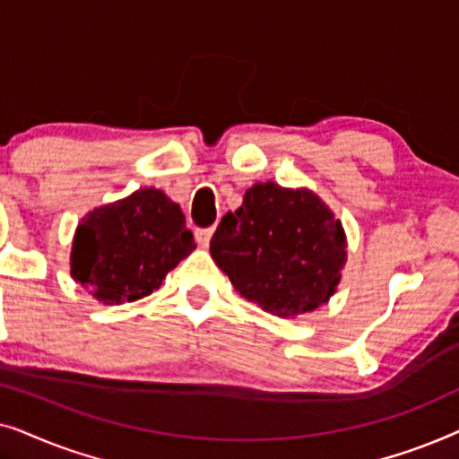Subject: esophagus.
Instances as JSON below:
<instances>
[{
  "label": "esophagus",
  "instance_id": "esophagus-1",
  "mask_svg": "<svg viewBox=\"0 0 459 459\" xmlns=\"http://www.w3.org/2000/svg\"><path fill=\"white\" fill-rule=\"evenodd\" d=\"M212 231H215V228H198L196 230V240H198L200 247H206V244L211 242Z\"/></svg>",
  "mask_w": 459,
  "mask_h": 459
}]
</instances>
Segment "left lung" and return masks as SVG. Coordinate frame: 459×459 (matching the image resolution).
Instances as JSON below:
<instances>
[{
  "label": "left lung",
  "mask_w": 459,
  "mask_h": 459,
  "mask_svg": "<svg viewBox=\"0 0 459 459\" xmlns=\"http://www.w3.org/2000/svg\"><path fill=\"white\" fill-rule=\"evenodd\" d=\"M211 256L244 299L280 317L317 309L347 261L342 225L316 194L255 184L211 240Z\"/></svg>",
  "instance_id": "obj_1"
}]
</instances>
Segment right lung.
Returning a JSON list of instances; mask_svg holds the SVG:
<instances>
[{
	"label": "right lung",
	"mask_w": 459,
	"mask_h": 459,
	"mask_svg": "<svg viewBox=\"0 0 459 459\" xmlns=\"http://www.w3.org/2000/svg\"><path fill=\"white\" fill-rule=\"evenodd\" d=\"M194 248L179 204L143 187L81 221L71 273L100 303H131L156 290Z\"/></svg>",
	"instance_id": "1"
}]
</instances>
